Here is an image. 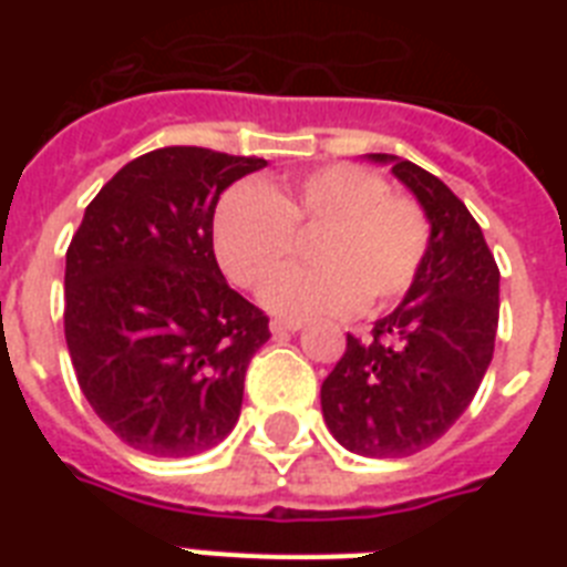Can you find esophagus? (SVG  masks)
Masks as SVG:
<instances>
[{
    "label": "esophagus",
    "mask_w": 567,
    "mask_h": 567,
    "mask_svg": "<svg viewBox=\"0 0 567 567\" xmlns=\"http://www.w3.org/2000/svg\"><path fill=\"white\" fill-rule=\"evenodd\" d=\"M297 329H302L300 318H276V320H270V332H274V336H282V332H297Z\"/></svg>",
    "instance_id": "1"
}]
</instances>
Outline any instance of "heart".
I'll return each instance as SVG.
<instances>
[{"label": "heart", "mask_w": 567, "mask_h": 567, "mask_svg": "<svg viewBox=\"0 0 567 567\" xmlns=\"http://www.w3.org/2000/svg\"><path fill=\"white\" fill-rule=\"evenodd\" d=\"M311 234L310 239L308 235ZM310 239L315 268L272 276ZM430 217L412 196L355 164H329L267 188L238 185L214 214V252L240 288L279 315L382 311L412 288L430 249Z\"/></svg>", "instance_id": "1"}]
</instances>
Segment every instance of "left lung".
<instances>
[{
    "instance_id": "left-lung-1",
    "label": "left lung",
    "mask_w": 567,
    "mask_h": 567,
    "mask_svg": "<svg viewBox=\"0 0 567 567\" xmlns=\"http://www.w3.org/2000/svg\"><path fill=\"white\" fill-rule=\"evenodd\" d=\"M417 196L430 217L421 274L368 341L347 336L320 385L329 432L359 456L400 458L430 447L462 417L494 355L501 270L480 223L453 190L396 155H368Z\"/></svg>"
}]
</instances>
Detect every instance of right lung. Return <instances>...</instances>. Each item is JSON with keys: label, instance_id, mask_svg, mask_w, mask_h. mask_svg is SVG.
Returning a JSON list of instances; mask_svg holds the SVG:
<instances>
[{"label": "right lung", "instance_id": "1", "mask_svg": "<svg viewBox=\"0 0 567 567\" xmlns=\"http://www.w3.org/2000/svg\"><path fill=\"white\" fill-rule=\"evenodd\" d=\"M265 158L164 146L93 196L66 249L64 336L93 412L128 447L185 458L238 423L267 315L214 258V208Z\"/></svg>", "mask_w": 567, "mask_h": 567}]
</instances>
